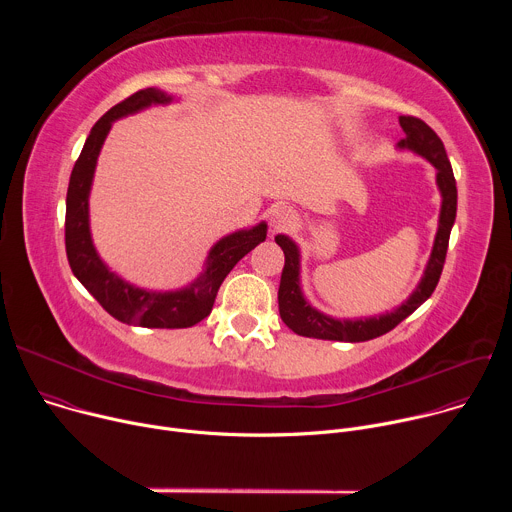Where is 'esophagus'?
Wrapping results in <instances>:
<instances>
[{
    "label": "esophagus",
    "mask_w": 512,
    "mask_h": 512,
    "mask_svg": "<svg viewBox=\"0 0 512 512\" xmlns=\"http://www.w3.org/2000/svg\"><path fill=\"white\" fill-rule=\"evenodd\" d=\"M294 210H291L289 206H275L271 212H269V223L275 231H281L285 227H289L291 223H294Z\"/></svg>",
    "instance_id": "1"
}]
</instances>
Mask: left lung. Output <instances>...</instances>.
Returning a JSON list of instances; mask_svg holds the SVG:
<instances>
[{
    "label": "left lung",
    "instance_id": "1",
    "mask_svg": "<svg viewBox=\"0 0 512 512\" xmlns=\"http://www.w3.org/2000/svg\"><path fill=\"white\" fill-rule=\"evenodd\" d=\"M399 123L405 131V137L399 141V148L413 150L435 166L437 186H440L442 198H444L442 212H440V227H437L433 251L425 267V273L413 294L409 296V300L403 302L395 312L391 314L387 312L379 318H364V320L362 318L334 320L314 310L304 300L302 289H300V251L294 241L287 239L285 235H277L275 243L283 249V255H285V265L281 271V281L277 291L279 316L287 328H291L300 336L320 338V340H342V342L373 340L377 336L387 334L397 324H401L407 316H411L433 294L437 281H440V275L446 263L450 231L454 227L456 208H458V188H456L454 170L448 160L444 141L437 137V133L425 121L411 115H401Z\"/></svg>",
    "mask_w": 512,
    "mask_h": 512
}]
</instances>
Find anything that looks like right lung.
<instances>
[{"mask_svg": "<svg viewBox=\"0 0 512 512\" xmlns=\"http://www.w3.org/2000/svg\"><path fill=\"white\" fill-rule=\"evenodd\" d=\"M170 101L172 97L150 87L111 107L93 125L85 148L72 168L66 192L64 245L72 273L115 320L143 328H190L204 320L212 310L218 287L231 269L267 237V225L261 223L249 231H239L221 239L210 249L204 273L188 287L166 291V294L125 283L99 259L89 231V190L101 145L115 119Z\"/></svg>", "mask_w": 512, "mask_h": 512, "instance_id": "right-lung-1", "label": "right lung"}]
</instances>
